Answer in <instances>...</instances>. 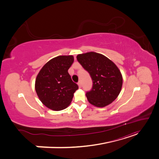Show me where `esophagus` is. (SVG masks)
Segmentation results:
<instances>
[{
	"label": "esophagus",
	"mask_w": 159,
	"mask_h": 159,
	"mask_svg": "<svg viewBox=\"0 0 159 159\" xmlns=\"http://www.w3.org/2000/svg\"><path fill=\"white\" fill-rule=\"evenodd\" d=\"M78 86H79V88H81V82L80 81L78 83Z\"/></svg>",
	"instance_id": "obj_1"
}]
</instances>
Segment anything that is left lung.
I'll return each mask as SVG.
<instances>
[{"mask_svg": "<svg viewBox=\"0 0 159 159\" xmlns=\"http://www.w3.org/2000/svg\"><path fill=\"white\" fill-rule=\"evenodd\" d=\"M77 60L93 81L92 89L86 93L88 102L98 107L111 103L118 97L123 85L117 66L106 56L94 52L78 54Z\"/></svg>", "mask_w": 159, "mask_h": 159, "instance_id": "8db88e82", "label": "left lung"}]
</instances>
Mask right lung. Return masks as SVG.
<instances>
[{
    "mask_svg": "<svg viewBox=\"0 0 159 159\" xmlns=\"http://www.w3.org/2000/svg\"><path fill=\"white\" fill-rule=\"evenodd\" d=\"M74 60L73 56H57L48 61L37 75L36 92L48 108L61 111L71 103L78 89L68 71Z\"/></svg>",
    "mask_w": 159,
    "mask_h": 159,
    "instance_id": "add662e5",
    "label": "right lung"
}]
</instances>
